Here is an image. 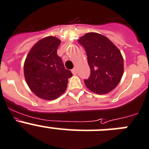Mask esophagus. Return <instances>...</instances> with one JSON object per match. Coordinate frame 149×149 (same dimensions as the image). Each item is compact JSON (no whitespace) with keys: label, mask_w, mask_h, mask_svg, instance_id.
Returning <instances> with one entry per match:
<instances>
[{"label":"esophagus","mask_w":149,"mask_h":149,"mask_svg":"<svg viewBox=\"0 0 149 149\" xmlns=\"http://www.w3.org/2000/svg\"><path fill=\"white\" fill-rule=\"evenodd\" d=\"M71 72H72V73H73V74L76 75V73H77V70H76V68H74L73 69H72Z\"/></svg>","instance_id":"esophagus-1"}]
</instances>
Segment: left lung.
Returning a JSON list of instances; mask_svg holds the SVG:
<instances>
[{
  "label": "left lung",
  "instance_id": "8db88e82",
  "mask_svg": "<svg viewBox=\"0 0 149 149\" xmlns=\"http://www.w3.org/2000/svg\"><path fill=\"white\" fill-rule=\"evenodd\" d=\"M84 48L90 76L84 80L86 87L97 94L113 90L123 74V59L120 50L105 36L89 32L78 40Z\"/></svg>",
  "mask_w": 149,
  "mask_h": 149
}]
</instances>
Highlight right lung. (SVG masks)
I'll use <instances>...</instances> for the list:
<instances>
[{"mask_svg": "<svg viewBox=\"0 0 149 149\" xmlns=\"http://www.w3.org/2000/svg\"><path fill=\"white\" fill-rule=\"evenodd\" d=\"M61 40L48 36L31 48L24 62V76L30 90L39 98L55 100L65 92L68 79L73 76L65 69L56 54Z\"/></svg>", "mask_w": 149, "mask_h": 149, "instance_id": "add662e5", "label": "right lung"}]
</instances>
